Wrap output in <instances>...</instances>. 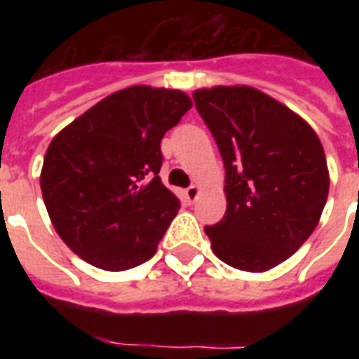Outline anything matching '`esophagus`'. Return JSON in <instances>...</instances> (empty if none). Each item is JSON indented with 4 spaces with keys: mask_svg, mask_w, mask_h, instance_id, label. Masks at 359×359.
Wrapping results in <instances>:
<instances>
[{
    "mask_svg": "<svg viewBox=\"0 0 359 359\" xmlns=\"http://www.w3.org/2000/svg\"><path fill=\"white\" fill-rule=\"evenodd\" d=\"M199 191H201V188L197 184H191L188 190H186V197H188V201L194 203L197 199V196H199Z\"/></svg>",
    "mask_w": 359,
    "mask_h": 359,
    "instance_id": "1",
    "label": "esophagus"
}]
</instances>
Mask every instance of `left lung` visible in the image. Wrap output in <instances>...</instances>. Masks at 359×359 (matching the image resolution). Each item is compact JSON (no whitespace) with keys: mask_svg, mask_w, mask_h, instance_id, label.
<instances>
[{"mask_svg":"<svg viewBox=\"0 0 359 359\" xmlns=\"http://www.w3.org/2000/svg\"><path fill=\"white\" fill-rule=\"evenodd\" d=\"M225 165L224 219L205 233L219 261L266 272L318 225L330 190L323 143L285 104L250 86L194 91Z\"/></svg>","mask_w":359,"mask_h":359,"instance_id":"obj_1","label":"left lung"}]
</instances>
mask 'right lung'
Instances as JSON below:
<instances>
[{"label":"right lung","mask_w":359,"mask_h":359,"mask_svg":"<svg viewBox=\"0 0 359 359\" xmlns=\"http://www.w3.org/2000/svg\"><path fill=\"white\" fill-rule=\"evenodd\" d=\"M191 108L186 93L132 86L65 126L44 154L53 229L93 266L123 272L156 253L180 203L158 177L160 141Z\"/></svg>","instance_id":"add662e5"}]
</instances>
